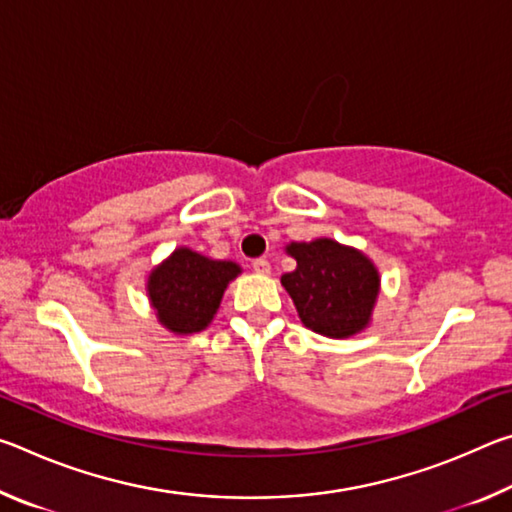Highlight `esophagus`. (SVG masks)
<instances>
[{"instance_id":"obj_1","label":"esophagus","mask_w":512,"mask_h":512,"mask_svg":"<svg viewBox=\"0 0 512 512\" xmlns=\"http://www.w3.org/2000/svg\"><path fill=\"white\" fill-rule=\"evenodd\" d=\"M253 271L259 273V275H268V273H271V264H268V259L259 257L253 262Z\"/></svg>"}]
</instances>
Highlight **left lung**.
<instances>
[{
	"label": "left lung",
	"mask_w": 512,
	"mask_h": 512,
	"mask_svg": "<svg viewBox=\"0 0 512 512\" xmlns=\"http://www.w3.org/2000/svg\"><path fill=\"white\" fill-rule=\"evenodd\" d=\"M284 250L296 259V271L280 282L302 325L327 339H350L370 325L381 275L366 253L327 237L291 241Z\"/></svg>",
	"instance_id": "left-lung-1"
}]
</instances>
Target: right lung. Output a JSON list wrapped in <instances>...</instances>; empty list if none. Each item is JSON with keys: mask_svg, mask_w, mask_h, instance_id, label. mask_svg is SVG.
I'll return each mask as SVG.
<instances>
[{"mask_svg": "<svg viewBox=\"0 0 512 512\" xmlns=\"http://www.w3.org/2000/svg\"><path fill=\"white\" fill-rule=\"evenodd\" d=\"M241 273L230 259H212L187 246L151 268L146 296L158 323L171 334L187 336L207 329L221 307L228 284Z\"/></svg>", "mask_w": 512, "mask_h": 512, "instance_id": "add662e5", "label": "right lung"}]
</instances>
